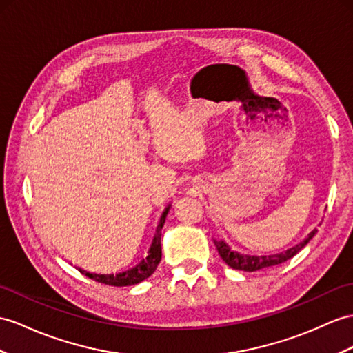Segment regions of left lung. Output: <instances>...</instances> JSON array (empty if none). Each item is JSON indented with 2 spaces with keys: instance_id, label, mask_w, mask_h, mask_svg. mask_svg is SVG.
<instances>
[{
  "instance_id": "8db88e82",
  "label": "left lung",
  "mask_w": 353,
  "mask_h": 353,
  "mask_svg": "<svg viewBox=\"0 0 353 353\" xmlns=\"http://www.w3.org/2000/svg\"><path fill=\"white\" fill-rule=\"evenodd\" d=\"M316 232L317 230L313 229L310 234L307 235V238L304 239L303 243L296 244L295 247L288 248L286 252L276 253V254H268V256H254V254L239 253V252L234 250V248H230V245L223 241V239H214V244H216L219 254L221 256V259L225 261L230 266V268L238 270V271L253 272V271L270 268V266L280 265L283 262L289 261L290 257H294L299 250H303V248L308 244V241H310V239L316 235Z\"/></svg>"
}]
</instances>
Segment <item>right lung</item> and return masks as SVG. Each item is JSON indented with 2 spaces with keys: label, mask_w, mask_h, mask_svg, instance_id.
Here are the masks:
<instances>
[{
  "label": "right lung",
  "mask_w": 353,
  "mask_h": 353,
  "mask_svg": "<svg viewBox=\"0 0 353 353\" xmlns=\"http://www.w3.org/2000/svg\"><path fill=\"white\" fill-rule=\"evenodd\" d=\"M169 210H170V205H168V208L161 214L160 223L156 229V235H154L147 259L141 261L136 266H133V268L123 271V272H118V274H96V272H88L85 270H81V268H79V271L83 274V276H87L92 280L103 283V285H109V286H132V285H137V283L143 281L145 279H148L151 274L156 271L157 265L161 261V229H163V226H165Z\"/></svg>",
  "instance_id": "add662e5"
}]
</instances>
